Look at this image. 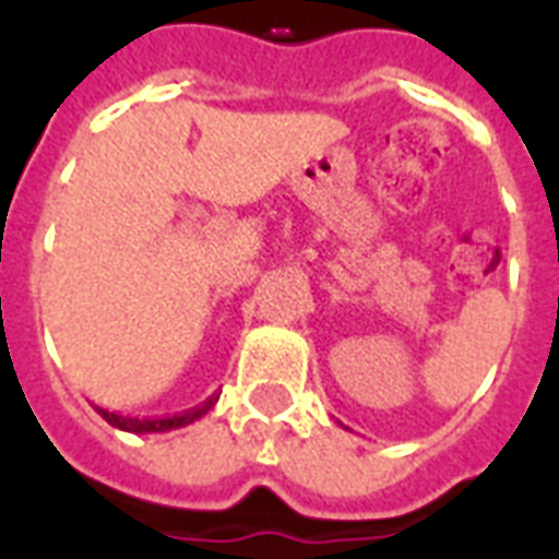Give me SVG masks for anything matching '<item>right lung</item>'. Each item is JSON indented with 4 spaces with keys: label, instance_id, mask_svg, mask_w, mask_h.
Here are the masks:
<instances>
[{
    "label": "right lung",
    "instance_id": "obj_1",
    "mask_svg": "<svg viewBox=\"0 0 559 559\" xmlns=\"http://www.w3.org/2000/svg\"><path fill=\"white\" fill-rule=\"evenodd\" d=\"M214 406V397H209L202 406L188 408L186 415H174V417H162V420H139V417H124L116 415V412H107V408H98V415L107 420V424L118 426V429H124V432H168V429H179V426H188L193 420H200L202 415H209V408Z\"/></svg>",
    "mask_w": 559,
    "mask_h": 559
}]
</instances>
